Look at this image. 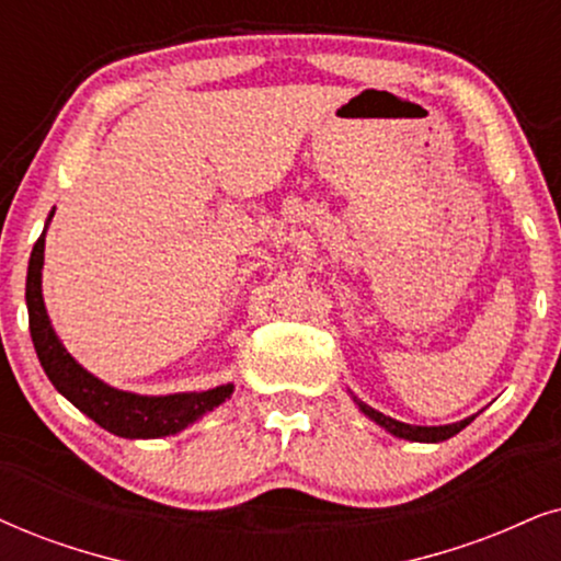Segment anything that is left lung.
<instances>
[{
  "label": "left lung",
  "instance_id": "1",
  "mask_svg": "<svg viewBox=\"0 0 561 561\" xmlns=\"http://www.w3.org/2000/svg\"><path fill=\"white\" fill-rule=\"evenodd\" d=\"M354 403H357V409L363 411L365 416H370L375 424H380L382 430L391 432L393 437H401V439H409V443H443V439H448L453 435H458L460 430L469 427V424L477 420V414L473 416H466V420L460 422H453V424H439V427H420V424H407V422H399L393 420V416H386L380 414L378 409L367 407L365 401H359L357 396H352Z\"/></svg>",
  "mask_w": 561,
  "mask_h": 561
}]
</instances>
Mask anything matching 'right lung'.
<instances>
[{
	"label": "right lung",
	"mask_w": 561,
	"mask_h": 561,
	"mask_svg": "<svg viewBox=\"0 0 561 561\" xmlns=\"http://www.w3.org/2000/svg\"><path fill=\"white\" fill-rule=\"evenodd\" d=\"M54 211L46 219V228L41 232L38 243L33 245L31 264H27L25 279V302L27 321H31V336L35 354H38L41 367L54 382V388L64 399L72 401L82 414L92 422L101 424L103 430L118 437L129 439H154L179 435L188 424L202 420L204 414L215 411L232 396V382L209 388V391L191 393H168V396H141L131 391H118L101 378L84 370L77 359L64 350L61 339L56 336L51 321H48L44 289H41V272H44V248L46 230L51 222Z\"/></svg>",
	"instance_id": "obj_1"
}]
</instances>
